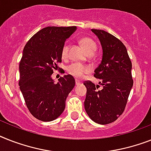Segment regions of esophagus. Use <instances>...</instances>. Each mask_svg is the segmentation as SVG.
<instances>
[{
  "instance_id": "34e87169",
  "label": "esophagus",
  "mask_w": 151,
  "mask_h": 151,
  "mask_svg": "<svg viewBox=\"0 0 151 151\" xmlns=\"http://www.w3.org/2000/svg\"><path fill=\"white\" fill-rule=\"evenodd\" d=\"M75 84H76V85L78 86V85L81 84V82H80L79 81H78V80H76V81H75Z\"/></svg>"
}]
</instances>
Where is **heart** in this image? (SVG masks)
<instances>
[{
  "label": "heart",
  "mask_w": 151,
  "mask_h": 151,
  "mask_svg": "<svg viewBox=\"0 0 151 151\" xmlns=\"http://www.w3.org/2000/svg\"><path fill=\"white\" fill-rule=\"evenodd\" d=\"M80 43L81 45L82 48L85 50L87 53H95L97 50V46L95 42L93 41L90 38H82L81 40H80ZM67 53H68V46L65 44L64 46L62 48V51H61V55L63 58L67 57ZM67 71L72 75L73 77L76 78H81L85 74L90 71L89 67L87 66L81 64V63H74L72 64L69 65L67 67Z\"/></svg>",
  "instance_id": "1"
}]
</instances>
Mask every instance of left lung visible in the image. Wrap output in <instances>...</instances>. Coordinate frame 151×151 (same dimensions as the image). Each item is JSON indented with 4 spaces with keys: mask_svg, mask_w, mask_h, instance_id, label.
Masks as SVG:
<instances>
[{
    "mask_svg": "<svg viewBox=\"0 0 151 151\" xmlns=\"http://www.w3.org/2000/svg\"><path fill=\"white\" fill-rule=\"evenodd\" d=\"M99 38L102 48V59L95 70L94 77L100 79L99 85L85 81L87 88L84 109L96 123L105 125L116 121L122 114L133 88L132 63L127 48L110 33L91 29Z\"/></svg>",
    "mask_w": 151,
    "mask_h": 151,
    "instance_id": "obj_1",
    "label": "left lung"
}]
</instances>
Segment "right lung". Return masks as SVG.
Returning a JSON list of instances; mask_svg holds the SVG:
<instances>
[{
	"label": "right lung",
	"instance_id": "1",
	"mask_svg": "<svg viewBox=\"0 0 151 151\" xmlns=\"http://www.w3.org/2000/svg\"><path fill=\"white\" fill-rule=\"evenodd\" d=\"M76 29V26L46 27L24 46L19 64V86L27 108L37 119L50 122L58 118L74 88L75 80L71 75H64L57 83L51 75L62 61L65 41Z\"/></svg>",
	"mask_w": 151,
	"mask_h": 151
}]
</instances>
